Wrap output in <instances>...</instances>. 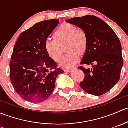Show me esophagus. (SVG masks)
<instances>
[{"mask_svg": "<svg viewBox=\"0 0 128 128\" xmlns=\"http://www.w3.org/2000/svg\"><path fill=\"white\" fill-rule=\"evenodd\" d=\"M74 69V68H68V69H64V70H65L66 72H69L72 71V70H73Z\"/></svg>", "mask_w": 128, "mask_h": 128, "instance_id": "esophagus-1", "label": "esophagus"}]
</instances>
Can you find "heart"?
Listing matches in <instances>:
<instances>
[{
    "label": "heart",
    "mask_w": 128,
    "mask_h": 128,
    "mask_svg": "<svg viewBox=\"0 0 128 128\" xmlns=\"http://www.w3.org/2000/svg\"><path fill=\"white\" fill-rule=\"evenodd\" d=\"M54 39L45 41L44 49L53 60L59 61L63 55L62 47L66 43V50L69 52L60 61L65 68L73 66L77 61L79 54H83L88 47L87 33L82 29L70 24H64L53 33Z\"/></svg>",
    "instance_id": "b5f03b06"
}]
</instances>
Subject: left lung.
<instances>
[{"label":"left lung","instance_id":"left-lung-1","mask_svg":"<svg viewBox=\"0 0 128 128\" xmlns=\"http://www.w3.org/2000/svg\"><path fill=\"white\" fill-rule=\"evenodd\" d=\"M66 21L82 28L88 37V47L80 64L92 65V68L78 67L85 74L80 86L89 94L104 95L120 78L123 59L119 38L109 25L94 15L72 18Z\"/></svg>","mask_w":128,"mask_h":128}]
</instances>
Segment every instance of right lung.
<instances>
[{
  "mask_svg": "<svg viewBox=\"0 0 128 128\" xmlns=\"http://www.w3.org/2000/svg\"><path fill=\"white\" fill-rule=\"evenodd\" d=\"M59 24L54 18L36 23L20 34L10 61V78L16 92L26 101L41 102L54 89L64 70L46 52L44 42Z\"/></svg>",
  "mask_w": 128,
  "mask_h": 128,
  "instance_id": "right-lung-1",
  "label": "right lung"
}]
</instances>
